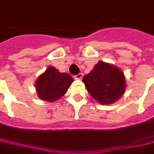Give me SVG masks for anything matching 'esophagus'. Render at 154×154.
Wrapping results in <instances>:
<instances>
[{"mask_svg": "<svg viewBox=\"0 0 154 154\" xmlns=\"http://www.w3.org/2000/svg\"><path fill=\"white\" fill-rule=\"evenodd\" d=\"M83 77V74L82 73H79V74L75 75L74 76V79L76 80H81Z\"/></svg>", "mask_w": 154, "mask_h": 154, "instance_id": "obj_1", "label": "esophagus"}]
</instances>
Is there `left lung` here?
Returning <instances> with one entry per match:
<instances>
[{
    "instance_id": "obj_1",
    "label": "left lung",
    "mask_w": 154,
    "mask_h": 154,
    "mask_svg": "<svg viewBox=\"0 0 154 154\" xmlns=\"http://www.w3.org/2000/svg\"><path fill=\"white\" fill-rule=\"evenodd\" d=\"M82 82L87 91L102 105L117 101L125 91V78L122 70L100 60Z\"/></svg>"
}]
</instances>
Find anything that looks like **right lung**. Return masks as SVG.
Here are the masks:
<instances>
[{"label":"right lung","mask_w":154,"mask_h":154,"mask_svg":"<svg viewBox=\"0 0 154 154\" xmlns=\"http://www.w3.org/2000/svg\"><path fill=\"white\" fill-rule=\"evenodd\" d=\"M72 82L73 79L70 75L60 72L53 66H49L38 77L35 86L39 98L53 102L66 94Z\"/></svg>","instance_id":"right-lung-1"}]
</instances>
